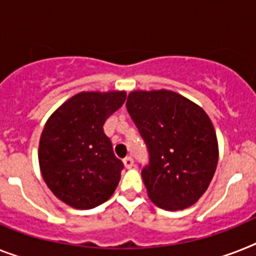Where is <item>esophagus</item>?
<instances>
[{
	"instance_id": "obj_1",
	"label": "esophagus",
	"mask_w": 256,
	"mask_h": 256,
	"mask_svg": "<svg viewBox=\"0 0 256 256\" xmlns=\"http://www.w3.org/2000/svg\"><path fill=\"white\" fill-rule=\"evenodd\" d=\"M123 164H124V166H126V168H132V166H133V160H132V157L124 158Z\"/></svg>"
}]
</instances>
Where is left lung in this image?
Segmentation results:
<instances>
[{
    "mask_svg": "<svg viewBox=\"0 0 256 256\" xmlns=\"http://www.w3.org/2000/svg\"><path fill=\"white\" fill-rule=\"evenodd\" d=\"M126 110L149 150L141 171L149 199L164 210L194 206L206 191L218 161V144L204 110L171 90H136Z\"/></svg>",
    "mask_w": 256,
    "mask_h": 256,
    "instance_id": "obj_1",
    "label": "left lung"
}]
</instances>
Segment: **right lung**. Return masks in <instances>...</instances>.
Returning <instances> with one entry per match:
<instances>
[{"label": "right lung", "mask_w": 256, "mask_h": 256, "mask_svg": "<svg viewBox=\"0 0 256 256\" xmlns=\"http://www.w3.org/2000/svg\"><path fill=\"white\" fill-rule=\"evenodd\" d=\"M126 92H82L58 107L44 126L39 166L48 188L72 208L92 209L112 196L123 162L103 132Z\"/></svg>", "instance_id": "1"}]
</instances>
